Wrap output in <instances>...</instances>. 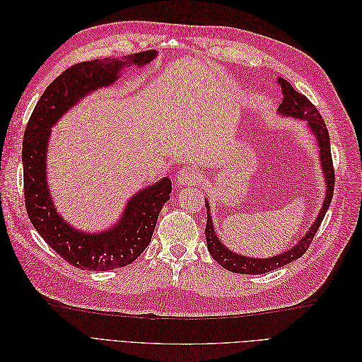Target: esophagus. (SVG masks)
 <instances>
[{"instance_id":"1","label":"esophagus","mask_w":362,"mask_h":362,"mask_svg":"<svg viewBox=\"0 0 362 362\" xmlns=\"http://www.w3.org/2000/svg\"><path fill=\"white\" fill-rule=\"evenodd\" d=\"M201 181V173L194 168H182L177 173V182L178 185H193Z\"/></svg>"}]
</instances>
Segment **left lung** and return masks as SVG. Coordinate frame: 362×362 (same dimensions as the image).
I'll use <instances>...</instances> for the list:
<instances>
[{
    "label": "left lung",
    "mask_w": 362,
    "mask_h": 362,
    "mask_svg": "<svg viewBox=\"0 0 362 362\" xmlns=\"http://www.w3.org/2000/svg\"><path fill=\"white\" fill-rule=\"evenodd\" d=\"M278 86H281L282 90V103L279 104V113L286 116L299 117L308 122L314 136L319 140V148H320V160L326 178V198L323 202L322 210L317 216L314 225L308 231L300 242L296 245L293 249L287 250L286 254H281L272 258L266 259H257V258H247L237 255L234 252L226 249L221 242L217 240V235L214 234V228L211 223V214L208 210V202H206V226H205V237H206V246L210 250L211 257L229 272L234 273H242V275H261V273H267L272 270H276L282 266L288 264V262L300 258L306 249H308L313 243L314 235L317 229L320 228V223L323 222V217L327 211V208L331 205L332 196H334V185H335V170H334V163L331 156V140L329 133H327V128L322 115L317 110L315 105L306 98L305 95L299 93L298 90L293 89V86L286 81L284 78H278Z\"/></svg>",
    "instance_id": "1"
}]
</instances>
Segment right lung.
Segmentation results:
<instances>
[{"mask_svg":"<svg viewBox=\"0 0 362 362\" xmlns=\"http://www.w3.org/2000/svg\"><path fill=\"white\" fill-rule=\"evenodd\" d=\"M157 56L154 49L131 54L124 60L100 59L72 64L42 93L24 131V198L30 221L42 238L69 264L105 272L124 267L144 252L154 234L157 218L172 192L169 178L149 185L127 204L122 218L107 233L84 234L63 222L51 201L47 184V146L51 127L71 107L93 90L110 86L122 66H144Z\"/></svg>","mask_w":362,"mask_h":362,"instance_id":"1","label":"right lung"}]
</instances>
